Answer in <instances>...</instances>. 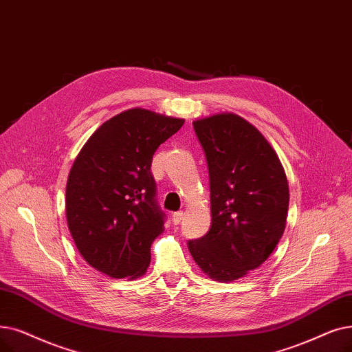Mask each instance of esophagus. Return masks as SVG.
<instances>
[{"instance_id": "esophagus-1", "label": "esophagus", "mask_w": 352, "mask_h": 352, "mask_svg": "<svg viewBox=\"0 0 352 352\" xmlns=\"http://www.w3.org/2000/svg\"><path fill=\"white\" fill-rule=\"evenodd\" d=\"M182 217H184V212H182V211L174 212V214H173V223H174V224H179L181 220H182Z\"/></svg>"}]
</instances>
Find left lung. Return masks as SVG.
I'll return each mask as SVG.
<instances>
[{"instance_id":"1","label":"left lung","mask_w":352,"mask_h":352,"mask_svg":"<svg viewBox=\"0 0 352 352\" xmlns=\"http://www.w3.org/2000/svg\"><path fill=\"white\" fill-rule=\"evenodd\" d=\"M192 125L208 165L211 228L188 250L210 279L233 282L261 267L282 239L287 178L272 145L241 116L223 112Z\"/></svg>"}]
</instances>
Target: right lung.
Returning <instances> with one entry per match:
<instances>
[{"instance_id":"1","label":"right lung","mask_w":352,"mask_h":352,"mask_svg":"<svg viewBox=\"0 0 352 352\" xmlns=\"http://www.w3.org/2000/svg\"><path fill=\"white\" fill-rule=\"evenodd\" d=\"M184 119L142 108L102 124L76 157L66 186V219L85 261L115 279H138L164 232L151 174L157 148Z\"/></svg>"}]
</instances>
